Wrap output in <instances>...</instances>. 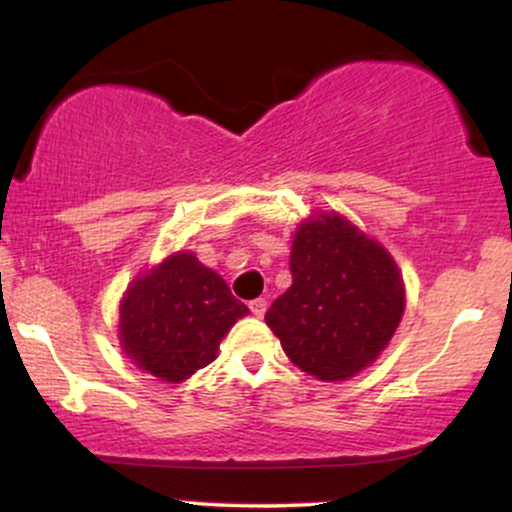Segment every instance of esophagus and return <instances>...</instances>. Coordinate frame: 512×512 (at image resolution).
Segmentation results:
<instances>
[{"label":"esophagus","mask_w":512,"mask_h":512,"mask_svg":"<svg viewBox=\"0 0 512 512\" xmlns=\"http://www.w3.org/2000/svg\"><path fill=\"white\" fill-rule=\"evenodd\" d=\"M250 310L255 317H262L264 310H267V301L264 298H255V301H250Z\"/></svg>","instance_id":"obj_1"}]
</instances>
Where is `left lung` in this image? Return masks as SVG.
I'll return each instance as SVG.
<instances>
[{"label": "left lung", "instance_id": "obj_1", "mask_svg": "<svg viewBox=\"0 0 512 512\" xmlns=\"http://www.w3.org/2000/svg\"><path fill=\"white\" fill-rule=\"evenodd\" d=\"M293 284L264 315L293 366L339 383L373 366L397 332L404 279L383 243L337 211H313L296 226Z\"/></svg>", "mask_w": 512, "mask_h": 512}]
</instances>
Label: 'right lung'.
Instances as JSON below:
<instances>
[{
    "mask_svg": "<svg viewBox=\"0 0 512 512\" xmlns=\"http://www.w3.org/2000/svg\"><path fill=\"white\" fill-rule=\"evenodd\" d=\"M248 313L221 274L192 250H178L129 281L117 339L144 373L182 383L219 356L221 339Z\"/></svg>",
    "mask_w": 512,
    "mask_h": 512,
    "instance_id": "1",
    "label": "right lung"
}]
</instances>
